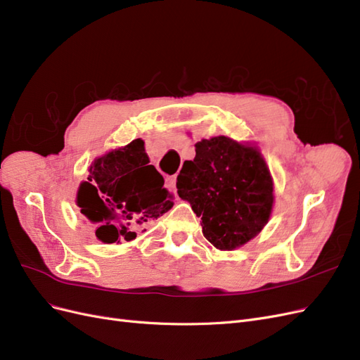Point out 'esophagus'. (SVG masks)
<instances>
[{
  "label": "esophagus",
  "mask_w": 360,
  "mask_h": 360,
  "mask_svg": "<svg viewBox=\"0 0 360 360\" xmlns=\"http://www.w3.org/2000/svg\"><path fill=\"white\" fill-rule=\"evenodd\" d=\"M176 181H177V177H176V176L167 177V186H168L172 192H176V191H177V189H176Z\"/></svg>",
  "instance_id": "34e87169"
}]
</instances>
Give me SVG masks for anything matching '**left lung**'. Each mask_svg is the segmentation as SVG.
<instances>
[{"mask_svg":"<svg viewBox=\"0 0 360 360\" xmlns=\"http://www.w3.org/2000/svg\"><path fill=\"white\" fill-rule=\"evenodd\" d=\"M195 159L177 176V193L201 217L202 234L214 248L231 250L254 238L274 205V181L254 147L226 136L195 144Z\"/></svg>","mask_w":360,"mask_h":360,"instance_id":"obj_1","label":"left lung"}]
</instances>
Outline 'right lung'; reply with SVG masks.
I'll return each instance as SVG.
<instances>
[{
    "instance_id": "obj_1",
    "label": "right lung",
    "mask_w": 360,
    "mask_h": 360,
    "mask_svg": "<svg viewBox=\"0 0 360 360\" xmlns=\"http://www.w3.org/2000/svg\"><path fill=\"white\" fill-rule=\"evenodd\" d=\"M148 163L143 139L93 162L89 179L79 186L78 205L99 240H134L139 230L174 205L160 172Z\"/></svg>"
}]
</instances>
